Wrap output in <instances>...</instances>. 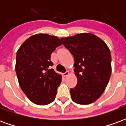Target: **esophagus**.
I'll list each match as a JSON object with an SVG mask.
<instances>
[{
    "mask_svg": "<svg viewBox=\"0 0 126 126\" xmlns=\"http://www.w3.org/2000/svg\"><path fill=\"white\" fill-rule=\"evenodd\" d=\"M69 75V72L68 71H67L66 72H65V73H63V77H67V76H68Z\"/></svg>",
    "mask_w": 126,
    "mask_h": 126,
    "instance_id": "obj_1",
    "label": "esophagus"
}]
</instances>
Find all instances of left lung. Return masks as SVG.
<instances>
[{
	"label": "left lung",
	"instance_id": "left-lung-1",
	"mask_svg": "<svg viewBox=\"0 0 126 126\" xmlns=\"http://www.w3.org/2000/svg\"><path fill=\"white\" fill-rule=\"evenodd\" d=\"M74 56L76 87L70 89L71 99L80 105L94 103L103 94L111 74V55L103 40L91 33L61 38Z\"/></svg>",
	"mask_w": 126,
	"mask_h": 126
}]
</instances>
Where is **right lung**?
Wrapping results in <instances>:
<instances>
[{
  "mask_svg": "<svg viewBox=\"0 0 126 126\" xmlns=\"http://www.w3.org/2000/svg\"><path fill=\"white\" fill-rule=\"evenodd\" d=\"M62 42L57 36L37 33L21 45L16 55L15 71L19 84L29 100L38 105L54 101L61 75L56 73L50 55Z\"/></svg>",
  "mask_w": 126,
  "mask_h": 126,
  "instance_id": "obj_1",
  "label": "right lung"
}]
</instances>
